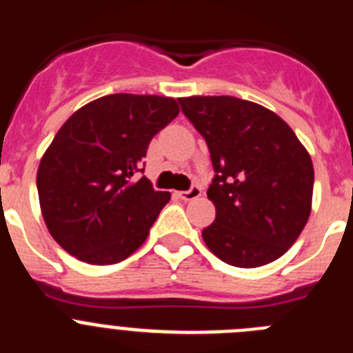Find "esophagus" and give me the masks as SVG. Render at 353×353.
<instances>
[{
  "instance_id": "1",
  "label": "esophagus",
  "mask_w": 353,
  "mask_h": 353,
  "mask_svg": "<svg viewBox=\"0 0 353 353\" xmlns=\"http://www.w3.org/2000/svg\"><path fill=\"white\" fill-rule=\"evenodd\" d=\"M201 196V187L199 185H192L189 191H182L179 192V198H182L183 201H191V199H196Z\"/></svg>"
}]
</instances>
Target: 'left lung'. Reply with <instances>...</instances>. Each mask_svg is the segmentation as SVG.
<instances>
[{"instance_id":"8db88e82","label":"left lung","mask_w":353,"mask_h":353,"mask_svg":"<svg viewBox=\"0 0 353 353\" xmlns=\"http://www.w3.org/2000/svg\"><path fill=\"white\" fill-rule=\"evenodd\" d=\"M179 101L207 141L215 171L207 191L215 221L201 233L207 248L242 269L281 258L311 214L314 170L307 150L260 104L228 95Z\"/></svg>"}]
</instances>
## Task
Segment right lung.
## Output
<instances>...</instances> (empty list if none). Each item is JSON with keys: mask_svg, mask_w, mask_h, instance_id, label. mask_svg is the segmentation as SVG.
<instances>
[{"mask_svg": "<svg viewBox=\"0 0 353 353\" xmlns=\"http://www.w3.org/2000/svg\"><path fill=\"white\" fill-rule=\"evenodd\" d=\"M171 97L114 93L77 109L40 161V208L52 239L77 260L111 265L146 240L170 192L143 173L150 141L179 117Z\"/></svg>", "mask_w": 353, "mask_h": 353, "instance_id": "obj_1", "label": "right lung"}]
</instances>
